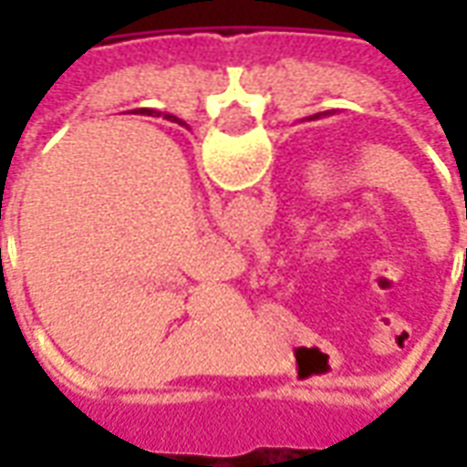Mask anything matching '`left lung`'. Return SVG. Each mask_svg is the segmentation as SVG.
Returning a JSON list of instances; mask_svg holds the SVG:
<instances>
[{"label": "left lung", "mask_w": 467, "mask_h": 467, "mask_svg": "<svg viewBox=\"0 0 467 467\" xmlns=\"http://www.w3.org/2000/svg\"><path fill=\"white\" fill-rule=\"evenodd\" d=\"M315 117H317V115H315Z\"/></svg>", "instance_id": "left-lung-1"}]
</instances>
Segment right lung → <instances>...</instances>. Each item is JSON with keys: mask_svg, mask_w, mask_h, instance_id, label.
Wrapping results in <instances>:
<instances>
[{"mask_svg": "<svg viewBox=\"0 0 467 467\" xmlns=\"http://www.w3.org/2000/svg\"><path fill=\"white\" fill-rule=\"evenodd\" d=\"M164 119H172V122H174V119H177V117H172V115H164Z\"/></svg>", "mask_w": 467, "mask_h": 467, "instance_id": "1", "label": "right lung"}]
</instances>
